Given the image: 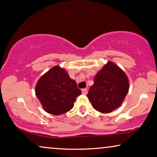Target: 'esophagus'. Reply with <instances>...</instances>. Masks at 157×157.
Masks as SVG:
<instances>
[{"label": "esophagus", "mask_w": 157, "mask_h": 157, "mask_svg": "<svg viewBox=\"0 0 157 157\" xmlns=\"http://www.w3.org/2000/svg\"><path fill=\"white\" fill-rule=\"evenodd\" d=\"M82 94H84V95H86V94H87V89H82Z\"/></svg>", "instance_id": "34e87169"}]
</instances>
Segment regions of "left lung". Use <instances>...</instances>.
I'll return each mask as SVG.
<instances>
[{
	"mask_svg": "<svg viewBox=\"0 0 157 157\" xmlns=\"http://www.w3.org/2000/svg\"><path fill=\"white\" fill-rule=\"evenodd\" d=\"M94 82L87 97L92 106L101 113H110L121 106L129 89L127 76L111 61L96 74Z\"/></svg>",
	"mask_w": 157,
	"mask_h": 157,
	"instance_id": "obj_1",
	"label": "left lung"
}]
</instances>
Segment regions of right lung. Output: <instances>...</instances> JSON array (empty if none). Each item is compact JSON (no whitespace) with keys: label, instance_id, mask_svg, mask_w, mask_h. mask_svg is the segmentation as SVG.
<instances>
[{"label":"right lung","instance_id":"obj_1","mask_svg":"<svg viewBox=\"0 0 157 157\" xmlns=\"http://www.w3.org/2000/svg\"><path fill=\"white\" fill-rule=\"evenodd\" d=\"M81 91L76 82L64 68L56 66L39 78L36 86V95L46 112L60 115L74 107Z\"/></svg>","mask_w":157,"mask_h":157}]
</instances>
